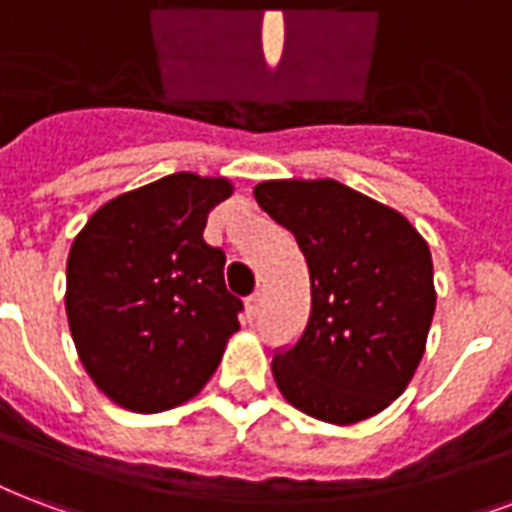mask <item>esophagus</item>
Wrapping results in <instances>:
<instances>
[{"label": "esophagus", "instance_id": "34e87169", "mask_svg": "<svg viewBox=\"0 0 512 512\" xmlns=\"http://www.w3.org/2000/svg\"><path fill=\"white\" fill-rule=\"evenodd\" d=\"M259 305H261L259 294H251V297L245 299V307H248V315H251V318H256V313H259Z\"/></svg>", "mask_w": 512, "mask_h": 512}]
</instances>
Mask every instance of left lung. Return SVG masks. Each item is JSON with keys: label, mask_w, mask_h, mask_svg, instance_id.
<instances>
[{"label": "left lung", "mask_w": 512, "mask_h": 512, "mask_svg": "<svg viewBox=\"0 0 512 512\" xmlns=\"http://www.w3.org/2000/svg\"><path fill=\"white\" fill-rule=\"evenodd\" d=\"M253 197L310 272L305 329L272 356L280 394L329 424L375 416L424 356L437 299L429 245L405 215L337 180H267Z\"/></svg>", "instance_id": "1"}]
</instances>
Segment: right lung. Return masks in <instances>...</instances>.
I'll list each match as a JSON object with an SVG mask.
<instances>
[{
	"instance_id": "obj_1",
	"label": "right lung",
	"mask_w": 512,
	"mask_h": 512,
	"mask_svg": "<svg viewBox=\"0 0 512 512\" xmlns=\"http://www.w3.org/2000/svg\"><path fill=\"white\" fill-rule=\"evenodd\" d=\"M224 178L178 172L110 199L72 242L69 332L83 367L115 405L161 413L202 391L240 329L207 213Z\"/></svg>"
}]
</instances>
